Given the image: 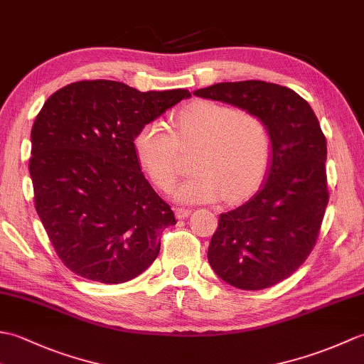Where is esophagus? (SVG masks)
Here are the masks:
<instances>
[{"label":"esophagus","mask_w":364,"mask_h":364,"mask_svg":"<svg viewBox=\"0 0 364 364\" xmlns=\"http://www.w3.org/2000/svg\"><path fill=\"white\" fill-rule=\"evenodd\" d=\"M191 210H184V208H176L175 210V215H176V219H186L188 215H191Z\"/></svg>","instance_id":"esophagus-1"}]
</instances>
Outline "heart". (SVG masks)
Listing matches in <instances>:
<instances>
[{
  "label": "heart",
  "instance_id": "heart-1",
  "mask_svg": "<svg viewBox=\"0 0 364 364\" xmlns=\"http://www.w3.org/2000/svg\"><path fill=\"white\" fill-rule=\"evenodd\" d=\"M175 133L164 123H145L133 139L139 166L154 186L170 191L181 173L180 151L198 146L192 170L173 192L180 203L227 202L249 196L264 178L272 141L266 123L249 112L211 100H197L173 117Z\"/></svg>",
  "mask_w": 364,
  "mask_h": 364
}]
</instances>
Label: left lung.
<instances>
[{"label":"left lung","mask_w":364,"mask_h":364,"mask_svg":"<svg viewBox=\"0 0 364 364\" xmlns=\"http://www.w3.org/2000/svg\"><path fill=\"white\" fill-rule=\"evenodd\" d=\"M194 95L222 102L266 123L272 154L261 189L220 214L208 261L223 282L258 291L304 264L328 203L327 142L311 106L292 89L266 81L218 82Z\"/></svg>","instance_id":"obj_1"}]
</instances>
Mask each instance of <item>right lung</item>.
<instances>
[{
	"instance_id": "1",
	"label": "right lung",
	"mask_w": 364,
	"mask_h": 364,
	"mask_svg": "<svg viewBox=\"0 0 364 364\" xmlns=\"http://www.w3.org/2000/svg\"><path fill=\"white\" fill-rule=\"evenodd\" d=\"M189 97L186 89L78 81L54 92L37 114L29 161L36 211L76 275L125 283L156 259L162 231L176 220L141 172L133 139Z\"/></svg>"
}]
</instances>
